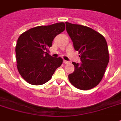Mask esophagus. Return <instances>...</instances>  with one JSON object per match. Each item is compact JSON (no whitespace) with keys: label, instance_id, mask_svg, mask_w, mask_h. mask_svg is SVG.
<instances>
[{"label":"esophagus","instance_id":"obj_1","mask_svg":"<svg viewBox=\"0 0 121 121\" xmlns=\"http://www.w3.org/2000/svg\"><path fill=\"white\" fill-rule=\"evenodd\" d=\"M63 63H64L65 64H69V63H70V61H69L63 60Z\"/></svg>","mask_w":121,"mask_h":121}]
</instances>
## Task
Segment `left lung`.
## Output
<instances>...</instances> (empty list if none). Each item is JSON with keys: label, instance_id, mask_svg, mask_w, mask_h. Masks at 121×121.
<instances>
[{"label": "left lung", "instance_id": "1", "mask_svg": "<svg viewBox=\"0 0 121 121\" xmlns=\"http://www.w3.org/2000/svg\"><path fill=\"white\" fill-rule=\"evenodd\" d=\"M67 33L80 54L82 63L72 62L75 70L69 81L81 90L93 88L100 82L109 61V52L104 36L91 28L66 22Z\"/></svg>", "mask_w": 121, "mask_h": 121}]
</instances>
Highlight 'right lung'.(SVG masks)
<instances>
[{"label":"right lung","mask_w":121,"mask_h":121,"mask_svg":"<svg viewBox=\"0 0 121 121\" xmlns=\"http://www.w3.org/2000/svg\"><path fill=\"white\" fill-rule=\"evenodd\" d=\"M65 29L63 22L38 26L21 34L16 46L17 70L24 80L32 85L48 82L63 63L61 58L48 53L54 37Z\"/></svg>","instance_id":"add662e5"}]
</instances>
